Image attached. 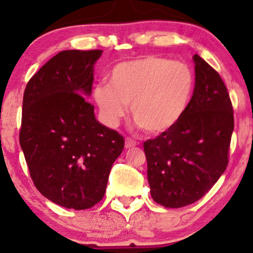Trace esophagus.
<instances>
[{
	"mask_svg": "<svg viewBox=\"0 0 253 253\" xmlns=\"http://www.w3.org/2000/svg\"><path fill=\"white\" fill-rule=\"evenodd\" d=\"M134 146H136V141L133 140V139L127 138L126 141H125V147H126V149H132V147Z\"/></svg>",
	"mask_w": 253,
	"mask_h": 253,
	"instance_id": "34e87169",
	"label": "esophagus"
}]
</instances>
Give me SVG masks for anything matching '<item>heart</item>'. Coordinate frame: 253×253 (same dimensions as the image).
Returning a JSON list of instances; mask_svg holds the SVG:
<instances>
[{
	"instance_id": "b5f03b06",
	"label": "heart",
	"mask_w": 253,
	"mask_h": 253,
	"mask_svg": "<svg viewBox=\"0 0 253 253\" xmlns=\"http://www.w3.org/2000/svg\"><path fill=\"white\" fill-rule=\"evenodd\" d=\"M194 84L187 64L146 56L117 64L109 74V84L95 86L94 98L109 126H117L132 104L135 123L150 134H161L181 120Z\"/></svg>"
}]
</instances>
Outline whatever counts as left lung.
Here are the masks:
<instances>
[{
  "label": "left lung",
  "mask_w": 253,
  "mask_h": 253,
  "mask_svg": "<svg viewBox=\"0 0 253 253\" xmlns=\"http://www.w3.org/2000/svg\"><path fill=\"white\" fill-rule=\"evenodd\" d=\"M194 62L195 88L181 120L144 143L151 196L167 208L201 199L228 164L234 117L227 88L199 54Z\"/></svg>",
  "instance_id": "left-lung-1"
}]
</instances>
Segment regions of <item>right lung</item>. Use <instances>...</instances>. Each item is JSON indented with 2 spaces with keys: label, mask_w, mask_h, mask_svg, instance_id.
I'll return each mask as SVG.
<instances>
[{
  "label": "right lung",
  "mask_w": 253,
  "mask_h": 253,
  "mask_svg": "<svg viewBox=\"0 0 253 253\" xmlns=\"http://www.w3.org/2000/svg\"><path fill=\"white\" fill-rule=\"evenodd\" d=\"M101 50L62 51L28 81L20 145L34 185L65 208L88 210L102 200L125 139L95 119L94 64Z\"/></svg>",
  "instance_id": "add662e5"
}]
</instances>
